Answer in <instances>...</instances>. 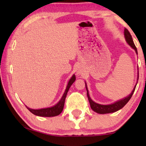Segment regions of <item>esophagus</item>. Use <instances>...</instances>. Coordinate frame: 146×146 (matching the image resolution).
Wrapping results in <instances>:
<instances>
[{"label": "esophagus", "instance_id": "1", "mask_svg": "<svg viewBox=\"0 0 146 146\" xmlns=\"http://www.w3.org/2000/svg\"><path fill=\"white\" fill-rule=\"evenodd\" d=\"M77 73L78 74H82L83 73V70L81 69L80 68H78L77 70Z\"/></svg>", "mask_w": 146, "mask_h": 146}]
</instances>
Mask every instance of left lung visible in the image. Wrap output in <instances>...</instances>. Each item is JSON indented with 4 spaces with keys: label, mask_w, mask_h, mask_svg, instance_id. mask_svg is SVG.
<instances>
[{
    "label": "left lung",
    "mask_w": 146,
    "mask_h": 146,
    "mask_svg": "<svg viewBox=\"0 0 146 146\" xmlns=\"http://www.w3.org/2000/svg\"><path fill=\"white\" fill-rule=\"evenodd\" d=\"M124 36H125V41L127 42V43L130 46L133 50H134L135 53H136V54H137V48L136 47H135L134 43H133L132 37H131L129 32L127 31L126 29H124ZM138 78H139V72H137V81H138ZM137 81L136 84H135L134 88H133L132 92H131V94H129V95H128L126 97L123 98V99H121L115 102H113V104H108V105H102V104H100L96 103L95 102H94L91 99V98L90 97V95H89L86 82H85L86 88V91H87V96H88V100H89L90 104V107L92 110L93 111H94L95 112H96L98 113H100V114L113 113V112H115V111H118L119 110L122 108L124 106L127 102H128L129 100H130L131 96H132L133 92H134L135 91V87H136V85L137 84Z\"/></svg>",
    "instance_id": "obj_1"
}]
</instances>
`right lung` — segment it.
I'll use <instances>...</instances> for the list:
<instances>
[{"mask_svg":"<svg viewBox=\"0 0 146 146\" xmlns=\"http://www.w3.org/2000/svg\"><path fill=\"white\" fill-rule=\"evenodd\" d=\"M75 80H76V76L74 74H73L72 76L71 77V78L70 79V80L68 81L66 88L64 93L63 96H62L61 99L60 100L59 102L53 106L46 108H41V109H37V110L30 108L27 107V106H26V107L27 108V109L29 110L31 113H33V114H35L36 115H38V116L54 117V116H56V115H58L63 110L64 106V102H65V99H66V97L68 92L72 84L74 82Z\"/></svg>","mask_w":146,"mask_h":146,"instance_id":"add662e5","label":"right lung"}]
</instances>
